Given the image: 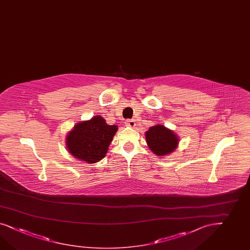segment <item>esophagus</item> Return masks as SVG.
<instances>
[{
	"mask_svg": "<svg viewBox=\"0 0 250 250\" xmlns=\"http://www.w3.org/2000/svg\"><path fill=\"white\" fill-rule=\"evenodd\" d=\"M125 125H126V126H129V127H134L135 125V120H133V119H128V120H126V121H125Z\"/></svg>",
	"mask_w": 250,
	"mask_h": 250,
	"instance_id": "esophagus-1",
	"label": "esophagus"
}]
</instances>
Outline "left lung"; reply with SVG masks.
I'll use <instances>...</instances> for the list:
<instances>
[{
	"mask_svg": "<svg viewBox=\"0 0 250 250\" xmlns=\"http://www.w3.org/2000/svg\"><path fill=\"white\" fill-rule=\"evenodd\" d=\"M146 140L150 150L158 156L171 154L178 145L177 135L162 125L151 126L146 132Z\"/></svg>",
	"mask_w": 250,
	"mask_h": 250,
	"instance_id": "1",
	"label": "left lung"
}]
</instances>
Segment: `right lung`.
I'll use <instances>...</instances> for the list:
<instances>
[{"instance_id": "1", "label": "right lung", "mask_w": 250, "mask_h": 250, "mask_svg": "<svg viewBox=\"0 0 250 250\" xmlns=\"http://www.w3.org/2000/svg\"><path fill=\"white\" fill-rule=\"evenodd\" d=\"M117 131V125H109L101 115L75 125L66 137L69 153L82 161L96 163L107 153L108 146Z\"/></svg>"}]
</instances>
